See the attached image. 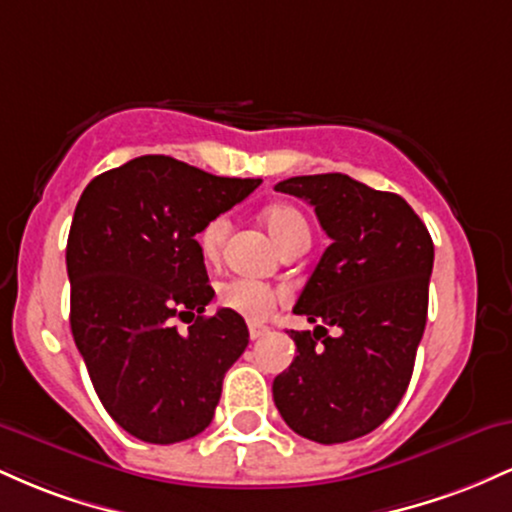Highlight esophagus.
Masks as SVG:
<instances>
[{
  "label": "esophagus",
  "instance_id": "esophagus-1",
  "mask_svg": "<svg viewBox=\"0 0 512 512\" xmlns=\"http://www.w3.org/2000/svg\"><path fill=\"white\" fill-rule=\"evenodd\" d=\"M264 334H267V327L257 325V322H250V339H260Z\"/></svg>",
  "mask_w": 512,
  "mask_h": 512
}]
</instances>
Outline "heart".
I'll return each mask as SVG.
<instances>
[{
  "label": "heart",
  "instance_id": "b5f03b06",
  "mask_svg": "<svg viewBox=\"0 0 512 512\" xmlns=\"http://www.w3.org/2000/svg\"><path fill=\"white\" fill-rule=\"evenodd\" d=\"M264 226L272 233V238L279 243L281 250L293 248V245H308L310 243V226L305 221V216L291 204H272V207L264 209L262 214ZM228 233V219L226 216H216L209 223H204L202 231L197 236L199 252L204 255V260H216L221 252L223 238ZM281 298L279 291H274L272 286L262 284V281L245 279V276H236V279L223 281L219 286V305L233 313L248 317V320H264L276 301Z\"/></svg>",
  "mask_w": 512,
  "mask_h": 512
}]
</instances>
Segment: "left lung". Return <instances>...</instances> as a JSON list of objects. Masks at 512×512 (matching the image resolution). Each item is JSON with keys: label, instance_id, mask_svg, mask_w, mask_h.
I'll return each instance as SVG.
<instances>
[{"label": "left lung", "instance_id": "obj_1", "mask_svg": "<svg viewBox=\"0 0 512 512\" xmlns=\"http://www.w3.org/2000/svg\"><path fill=\"white\" fill-rule=\"evenodd\" d=\"M274 190L313 204L332 240L293 305L315 330L289 332L296 358L274 378V404L298 436L346 443L375 431L407 392L426 327L433 240L402 197L349 175H298Z\"/></svg>", "mask_w": 512, "mask_h": 512}]
</instances>
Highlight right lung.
Returning a JSON list of instances; mask_svg holds the SVG:
<instances>
[{
	"mask_svg": "<svg viewBox=\"0 0 512 512\" xmlns=\"http://www.w3.org/2000/svg\"><path fill=\"white\" fill-rule=\"evenodd\" d=\"M260 182L139 156L93 178L76 204L69 325L96 395L129 436L170 445L214 419L250 332L233 310L204 315L214 289L197 233ZM187 316L180 333L174 320Z\"/></svg>",
	"mask_w": 512,
	"mask_h": 512,
	"instance_id": "add662e5",
	"label": "right lung"
}]
</instances>
